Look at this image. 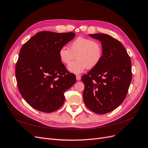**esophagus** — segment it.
I'll return each mask as SVG.
<instances>
[{
  "label": "esophagus",
  "mask_w": 148,
  "mask_h": 148,
  "mask_svg": "<svg viewBox=\"0 0 148 148\" xmlns=\"http://www.w3.org/2000/svg\"><path fill=\"white\" fill-rule=\"evenodd\" d=\"M76 80H77V81H79V80H81V76L79 75H76Z\"/></svg>",
  "instance_id": "obj_1"
}]
</instances>
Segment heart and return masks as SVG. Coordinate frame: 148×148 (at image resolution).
Listing matches in <instances>:
<instances>
[{
	"label": "heart",
	"instance_id": "b5f03b06",
	"mask_svg": "<svg viewBox=\"0 0 148 148\" xmlns=\"http://www.w3.org/2000/svg\"><path fill=\"white\" fill-rule=\"evenodd\" d=\"M76 56L77 60L70 63ZM60 61L68 66L70 72L79 74L88 67L93 69L101 62L103 57L101 45L90 38L78 37L69 45V49L63 47L59 51Z\"/></svg>",
	"mask_w": 148,
	"mask_h": 148
}]
</instances>
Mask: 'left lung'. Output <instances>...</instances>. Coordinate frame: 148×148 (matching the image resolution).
I'll use <instances>...</instances> for the list:
<instances>
[{
	"label": "left lung",
	"instance_id": "obj_1",
	"mask_svg": "<svg viewBox=\"0 0 148 148\" xmlns=\"http://www.w3.org/2000/svg\"><path fill=\"white\" fill-rule=\"evenodd\" d=\"M102 44L101 62L82 76L83 99L87 108L104 114L114 110L125 99L132 79L131 61L125 47L108 34H91Z\"/></svg>",
	"mask_w": 148,
	"mask_h": 148
}]
</instances>
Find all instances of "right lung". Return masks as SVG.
<instances>
[{
	"label": "right lung",
	"mask_w": 148,
	"mask_h": 148,
	"mask_svg": "<svg viewBox=\"0 0 148 148\" xmlns=\"http://www.w3.org/2000/svg\"><path fill=\"white\" fill-rule=\"evenodd\" d=\"M75 36L73 32H41L21 49L15 70L17 87L34 109L50 113L60 108L64 92L76 82L59 57L60 49Z\"/></svg>",
	"instance_id": "add662e5"
}]
</instances>
